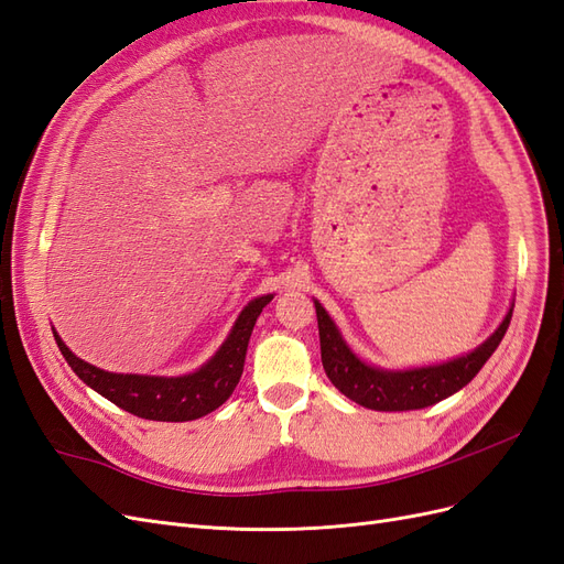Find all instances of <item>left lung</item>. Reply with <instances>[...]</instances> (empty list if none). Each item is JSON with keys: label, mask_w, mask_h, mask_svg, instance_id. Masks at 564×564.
Wrapping results in <instances>:
<instances>
[{"label": "left lung", "mask_w": 564, "mask_h": 564, "mask_svg": "<svg viewBox=\"0 0 564 564\" xmlns=\"http://www.w3.org/2000/svg\"><path fill=\"white\" fill-rule=\"evenodd\" d=\"M319 327L322 367L329 381L352 402L373 412H406V409H423L440 400L454 395L456 390L468 386L475 373L482 369L491 352L499 348L501 338L513 317L510 305L506 317L494 334L482 340L475 350L458 355L454 360L409 369H383L365 362L348 344L336 322L324 311V305L313 299Z\"/></svg>", "instance_id": "obj_1"}]
</instances>
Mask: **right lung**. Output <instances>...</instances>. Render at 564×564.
Masks as SVG:
<instances>
[{"mask_svg":"<svg viewBox=\"0 0 564 564\" xmlns=\"http://www.w3.org/2000/svg\"><path fill=\"white\" fill-rule=\"evenodd\" d=\"M275 294L256 296L235 319L228 338L199 369L181 377L150 373H115L84 362L54 329L56 344L77 377L124 412L150 421H195L224 404L240 383L253 324Z\"/></svg>","mask_w":564,"mask_h":564,"instance_id":"obj_1","label":"right lung"}]
</instances>
